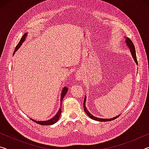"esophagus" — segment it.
Listing matches in <instances>:
<instances>
[{
	"label": "esophagus",
	"instance_id": "esophagus-1",
	"mask_svg": "<svg viewBox=\"0 0 149 149\" xmlns=\"http://www.w3.org/2000/svg\"><path fill=\"white\" fill-rule=\"evenodd\" d=\"M75 76H76V78L78 80H81L82 79V76H81V74H80L79 72H77L76 75H75Z\"/></svg>",
	"mask_w": 149,
	"mask_h": 149
}]
</instances>
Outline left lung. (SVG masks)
Here are the masks:
<instances>
[{
    "mask_svg": "<svg viewBox=\"0 0 149 149\" xmlns=\"http://www.w3.org/2000/svg\"><path fill=\"white\" fill-rule=\"evenodd\" d=\"M125 39L126 45H127V46L129 47V49L130 50V52H131V54H132V55L133 58L134 59L136 64H138L137 60V56H136V52H135V49L134 45H133V42L131 41V40L129 38H127V37H125ZM85 101H86V96H85V99H84V110H85V113H86V114H87L88 116L91 118V119H93V120H95L96 121H99V122H109V121L114 120L116 119V118H118V117L120 116V114L119 116H117L114 117L113 118H110V119H104V118H99L93 116L89 112V110L87 109L86 107H85Z\"/></svg>",
    "mask_w": 149,
    "mask_h": 149,
    "instance_id": "1",
    "label": "left lung"
}]
</instances>
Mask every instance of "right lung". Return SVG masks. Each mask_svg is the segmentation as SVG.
<instances>
[{"mask_svg": "<svg viewBox=\"0 0 149 149\" xmlns=\"http://www.w3.org/2000/svg\"><path fill=\"white\" fill-rule=\"evenodd\" d=\"M27 33H25L23 35V36H22V39H20V41L18 42V44H17V46L16 47V49H15V51L14 52L13 54H14L15 52H16V50L18 49L20 47H21V45H22V43H23V42L25 41V39H26V37H27ZM68 88L65 87H64V88H63L62 91V93H61V99H60V102H61V104H60V108H59L58 112L56 113V114L55 115L53 118H51V119H50V120H47V121H36V120H33V119H31V120L33 121V122H35V123H39V124L42 125H52V124H54V123H56L57 121L59 120V118L60 116V114H61V112H62V106H61L62 105V101L63 99H64V97H65V94H66V93L68 91Z\"/></svg>", "mask_w": 149, "mask_h": 149, "instance_id": "obj_1", "label": "right lung"}]
</instances>
